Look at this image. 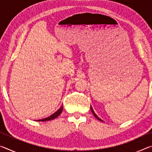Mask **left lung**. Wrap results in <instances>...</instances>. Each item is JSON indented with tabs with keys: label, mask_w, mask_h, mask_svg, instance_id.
<instances>
[{
	"label": "left lung",
	"mask_w": 152,
	"mask_h": 152,
	"mask_svg": "<svg viewBox=\"0 0 152 152\" xmlns=\"http://www.w3.org/2000/svg\"><path fill=\"white\" fill-rule=\"evenodd\" d=\"M91 111H92V114H93V115H94V117H96V119H99V121H102L101 119H100V118H99V117H98L96 114H95L94 112V110H93V109H92V107H91Z\"/></svg>",
	"instance_id": "8db88e82"
}]
</instances>
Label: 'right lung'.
Listing matches in <instances>:
<instances>
[{
	"label": "right lung",
	"mask_w": 152,
	"mask_h": 152,
	"mask_svg": "<svg viewBox=\"0 0 152 152\" xmlns=\"http://www.w3.org/2000/svg\"><path fill=\"white\" fill-rule=\"evenodd\" d=\"M63 110V106H61L60 109H59L57 111L56 113H53V115H51V116L48 117L47 118H45V119H40V120H37V121H50V120H52V119H56V117H58L59 115L61 114V111H62ZM37 121V120H36Z\"/></svg>",
	"instance_id": "add662e5"
}]
</instances>
